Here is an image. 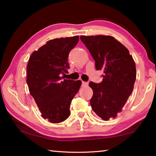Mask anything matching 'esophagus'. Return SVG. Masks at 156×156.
<instances>
[{
  "instance_id": "obj_1",
  "label": "esophagus",
  "mask_w": 156,
  "mask_h": 156,
  "mask_svg": "<svg viewBox=\"0 0 156 156\" xmlns=\"http://www.w3.org/2000/svg\"><path fill=\"white\" fill-rule=\"evenodd\" d=\"M87 85H88V83H87V82L83 81V83H82V86H83V87H87Z\"/></svg>"
}]
</instances>
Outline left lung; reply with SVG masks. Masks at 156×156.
Returning a JSON list of instances; mask_svg holds the SVG:
<instances>
[{
	"label": "left lung",
	"mask_w": 156,
	"mask_h": 156,
	"mask_svg": "<svg viewBox=\"0 0 156 156\" xmlns=\"http://www.w3.org/2000/svg\"><path fill=\"white\" fill-rule=\"evenodd\" d=\"M80 40L95 60L96 70H102L100 83H89L93 89L92 109L104 120L115 118L133 91L136 78L135 62L129 50L111 36H81Z\"/></svg>",
	"instance_id": "8db88e82"
}]
</instances>
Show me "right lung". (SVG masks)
Returning <instances> with one entry per match:
<instances>
[{
	"mask_svg": "<svg viewBox=\"0 0 156 156\" xmlns=\"http://www.w3.org/2000/svg\"><path fill=\"white\" fill-rule=\"evenodd\" d=\"M79 36L50 40L32 53L27 67V83L42 117L59 123L70 115V105L78 93L80 80H63L68 73V56Z\"/></svg>",
	"mask_w": 156,
	"mask_h": 156,
	"instance_id": "right-lung-1",
	"label": "right lung"
}]
</instances>
